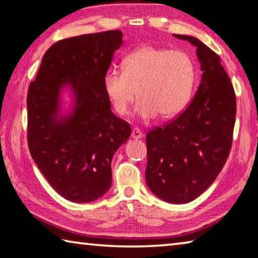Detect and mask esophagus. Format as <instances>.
I'll list each match as a JSON object with an SVG mask.
<instances>
[{
    "instance_id": "34e87169",
    "label": "esophagus",
    "mask_w": 258,
    "mask_h": 258,
    "mask_svg": "<svg viewBox=\"0 0 258 258\" xmlns=\"http://www.w3.org/2000/svg\"><path fill=\"white\" fill-rule=\"evenodd\" d=\"M131 137H132V139H134V140H140L143 138V134L141 133V131L135 127L132 130V135H131Z\"/></svg>"
}]
</instances>
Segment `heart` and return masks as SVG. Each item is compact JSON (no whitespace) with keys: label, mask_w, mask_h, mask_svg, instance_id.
<instances>
[{"label":"heart","mask_w":258,"mask_h":258,"mask_svg":"<svg viewBox=\"0 0 258 258\" xmlns=\"http://www.w3.org/2000/svg\"><path fill=\"white\" fill-rule=\"evenodd\" d=\"M120 67L121 74L109 73L104 80L105 93L116 114L127 113L137 95L135 113L144 120L158 114L172 118L188 105L196 67L185 50L142 46L126 56Z\"/></svg>","instance_id":"1"}]
</instances>
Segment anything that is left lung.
Segmentation results:
<instances>
[{
  "mask_svg": "<svg viewBox=\"0 0 258 258\" xmlns=\"http://www.w3.org/2000/svg\"><path fill=\"white\" fill-rule=\"evenodd\" d=\"M174 36L196 47L202 80L194 99L175 120L147 134L145 181L165 202L185 204L203 194L226 163L237 107L219 55L195 37Z\"/></svg>",
  "mask_w": 258,
  "mask_h": 258,
  "instance_id": "8db88e82",
  "label": "left lung"
}]
</instances>
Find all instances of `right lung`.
<instances>
[{
	"label": "right lung",
	"instance_id": "add662e5",
	"mask_svg": "<svg viewBox=\"0 0 258 258\" xmlns=\"http://www.w3.org/2000/svg\"><path fill=\"white\" fill-rule=\"evenodd\" d=\"M123 32L59 40L41 59L27 97L28 145L50 186L74 203L93 202L111 186V159L131 135L110 110L106 73Z\"/></svg>",
	"mask_w": 258,
	"mask_h": 258
}]
</instances>
